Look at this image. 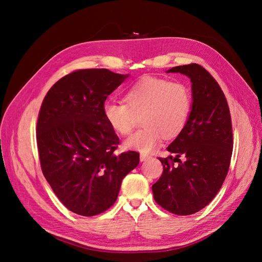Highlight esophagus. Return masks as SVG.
<instances>
[{
	"instance_id": "obj_1",
	"label": "esophagus",
	"mask_w": 262,
	"mask_h": 262,
	"mask_svg": "<svg viewBox=\"0 0 262 262\" xmlns=\"http://www.w3.org/2000/svg\"><path fill=\"white\" fill-rule=\"evenodd\" d=\"M152 157L150 155H146V154H141L140 155V160H141V162H144V161H146V160H149V158Z\"/></svg>"
}]
</instances>
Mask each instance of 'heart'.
<instances>
[{
  "label": "heart",
  "instance_id": "1",
  "mask_svg": "<svg viewBox=\"0 0 262 262\" xmlns=\"http://www.w3.org/2000/svg\"><path fill=\"white\" fill-rule=\"evenodd\" d=\"M125 102L107 101L104 115L112 128L128 136L142 116L143 129L124 142L126 148L142 154L153 152L165 139L176 138L184 130L191 113V95L182 83L144 76L126 91Z\"/></svg>",
  "mask_w": 262,
  "mask_h": 262
}]
</instances>
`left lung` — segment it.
Segmentation results:
<instances>
[{"mask_svg": "<svg viewBox=\"0 0 262 262\" xmlns=\"http://www.w3.org/2000/svg\"><path fill=\"white\" fill-rule=\"evenodd\" d=\"M167 72L191 80L193 101L186 126L167 147L177 156L158 157L164 169L152 190L162 208L190 215L214 199L226 178L233 152L231 114L223 91L203 67L191 63ZM181 155L186 162L179 160Z\"/></svg>", "mask_w": 262, "mask_h": 262, "instance_id": "1", "label": "left lung"}]
</instances>
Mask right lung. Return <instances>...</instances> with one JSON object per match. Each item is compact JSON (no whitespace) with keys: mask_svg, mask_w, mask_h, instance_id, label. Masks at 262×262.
Masks as SVG:
<instances>
[{"mask_svg":"<svg viewBox=\"0 0 262 262\" xmlns=\"http://www.w3.org/2000/svg\"><path fill=\"white\" fill-rule=\"evenodd\" d=\"M128 75L76 70L55 83L39 110L37 146L43 176L66 208L94 216L116 202L122 179L137 167L134 150L115 155L119 138L104 104Z\"/></svg>","mask_w":262,"mask_h":262,"instance_id":"right-lung-1","label":"right lung"}]
</instances>
